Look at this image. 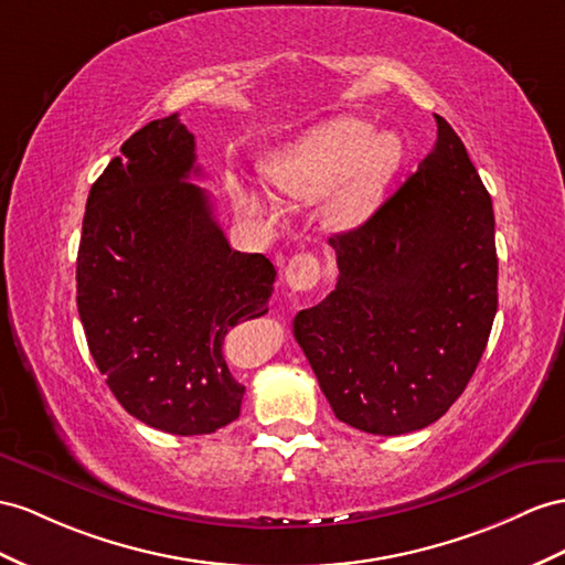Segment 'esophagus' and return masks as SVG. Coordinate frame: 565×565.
Returning a JSON list of instances; mask_svg holds the SVG:
<instances>
[{
  "label": "esophagus",
  "instance_id": "1",
  "mask_svg": "<svg viewBox=\"0 0 565 565\" xmlns=\"http://www.w3.org/2000/svg\"><path fill=\"white\" fill-rule=\"evenodd\" d=\"M284 279L291 286V291H310L320 281V263L310 253L294 255L291 263L286 265Z\"/></svg>",
  "mask_w": 565,
  "mask_h": 565
}]
</instances>
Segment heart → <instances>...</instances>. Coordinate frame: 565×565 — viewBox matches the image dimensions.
Instances as JSON below:
<instances>
[{"mask_svg":"<svg viewBox=\"0 0 565 565\" xmlns=\"http://www.w3.org/2000/svg\"><path fill=\"white\" fill-rule=\"evenodd\" d=\"M401 162V142L392 134H374L358 117H341L315 128L294 148L274 159L269 179L279 193L310 202L332 193L324 205L331 228L363 224L380 205L384 188ZM236 198L250 212H274L277 202L257 188H236Z\"/></svg>","mask_w":565,"mask_h":565,"instance_id":"b5f03b06","label":"heart"}]
</instances>
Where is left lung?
Returning <instances> with one entry per match:
<instances>
[{
    "instance_id": "left-lung-1",
    "label": "left lung",
    "mask_w": 565,
    "mask_h": 565,
    "mask_svg": "<svg viewBox=\"0 0 565 565\" xmlns=\"http://www.w3.org/2000/svg\"><path fill=\"white\" fill-rule=\"evenodd\" d=\"M434 119L437 142L417 171L365 224L329 238L337 288L294 320L334 415L382 437L454 406L499 302L491 198L466 145Z\"/></svg>"
}]
</instances>
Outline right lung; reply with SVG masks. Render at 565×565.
<instances>
[{"mask_svg": "<svg viewBox=\"0 0 565 565\" xmlns=\"http://www.w3.org/2000/svg\"><path fill=\"white\" fill-rule=\"evenodd\" d=\"M191 173L195 138L179 114L142 126L90 188L76 259L97 370L128 413L179 437L241 415L245 386L222 345L269 310L277 279L265 255L231 250Z\"/></svg>", "mask_w": 565, "mask_h": 565, "instance_id": "1", "label": "right lung"}]
</instances>
